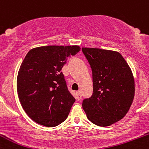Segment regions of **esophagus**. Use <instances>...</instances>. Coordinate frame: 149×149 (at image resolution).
I'll return each mask as SVG.
<instances>
[{"label": "esophagus", "instance_id": "obj_1", "mask_svg": "<svg viewBox=\"0 0 149 149\" xmlns=\"http://www.w3.org/2000/svg\"><path fill=\"white\" fill-rule=\"evenodd\" d=\"M81 97H82V96H81V93H80V92L77 91L76 92V99L77 100H81Z\"/></svg>", "mask_w": 149, "mask_h": 149}]
</instances>
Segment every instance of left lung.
Listing matches in <instances>:
<instances>
[{"mask_svg":"<svg viewBox=\"0 0 149 149\" xmlns=\"http://www.w3.org/2000/svg\"><path fill=\"white\" fill-rule=\"evenodd\" d=\"M82 51L91 66L93 81V93L83 100V109L92 123L111 125L123 118L132 104V72L119 52L92 47Z\"/></svg>","mask_w":149,"mask_h":149,"instance_id":"1","label":"left lung"}]
</instances>
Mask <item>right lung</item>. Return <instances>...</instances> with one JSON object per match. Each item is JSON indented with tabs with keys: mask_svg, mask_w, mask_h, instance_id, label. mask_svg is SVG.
<instances>
[{
	"mask_svg": "<svg viewBox=\"0 0 149 149\" xmlns=\"http://www.w3.org/2000/svg\"><path fill=\"white\" fill-rule=\"evenodd\" d=\"M78 45L35 47L27 53L19 70L17 90L26 113L34 122L55 127L67 118L75 98L61 70Z\"/></svg>",
	"mask_w": 149,
	"mask_h": 149,
	"instance_id": "right-lung-1",
	"label": "right lung"
}]
</instances>
